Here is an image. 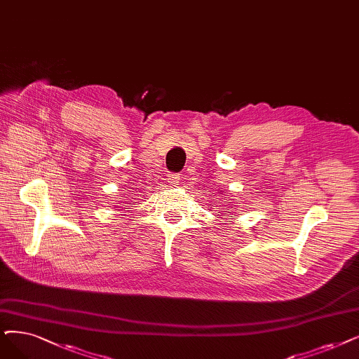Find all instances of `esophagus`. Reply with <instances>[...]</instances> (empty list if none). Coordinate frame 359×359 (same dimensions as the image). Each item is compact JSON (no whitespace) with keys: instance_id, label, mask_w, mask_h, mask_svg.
I'll list each match as a JSON object with an SVG mask.
<instances>
[{"instance_id":"obj_1","label":"esophagus","mask_w":359,"mask_h":359,"mask_svg":"<svg viewBox=\"0 0 359 359\" xmlns=\"http://www.w3.org/2000/svg\"><path fill=\"white\" fill-rule=\"evenodd\" d=\"M181 175H178V174H169L168 175V182L170 184V185H180V182H181Z\"/></svg>"}]
</instances>
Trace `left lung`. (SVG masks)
<instances>
[{"mask_svg":"<svg viewBox=\"0 0 359 359\" xmlns=\"http://www.w3.org/2000/svg\"><path fill=\"white\" fill-rule=\"evenodd\" d=\"M228 213H229V212H228ZM225 217H228V215H226V213H225Z\"/></svg>","mask_w":359,"mask_h":359,"instance_id":"left-lung-1","label":"left lung"}]
</instances>
